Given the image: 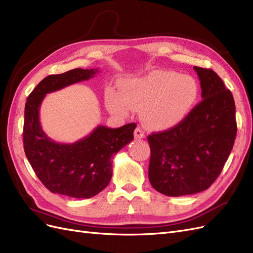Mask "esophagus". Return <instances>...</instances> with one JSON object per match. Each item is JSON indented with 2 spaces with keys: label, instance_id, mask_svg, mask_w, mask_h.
<instances>
[{
  "label": "esophagus",
  "instance_id": "34e87169",
  "mask_svg": "<svg viewBox=\"0 0 253 253\" xmlns=\"http://www.w3.org/2000/svg\"><path fill=\"white\" fill-rule=\"evenodd\" d=\"M134 137L136 139H141L144 138V132L140 127H137L135 131H134Z\"/></svg>",
  "mask_w": 253,
  "mask_h": 253
}]
</instances>
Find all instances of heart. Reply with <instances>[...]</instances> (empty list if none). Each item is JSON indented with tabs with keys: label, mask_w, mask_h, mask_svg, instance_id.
<instances>
[{
	"label": "heart",
	"mask_w": 253,
	"mask_h": 253,
	"mask_svg": "<svg viewBox=\"0 0 253 253\" xmlns=\"http://www.w3.org/2000/svg\"><path fill=\"white\" fill-rule=\"evenodd\" d=\"M122 94L109 87V109L125 115L128 108L140 112L143 124L151 128H167L178 125L193 110L200 96V85L189 75L155 71L144 77L126 80Z\"/></svg>",
	"instance_id": "obj_1"
}]
</instances>
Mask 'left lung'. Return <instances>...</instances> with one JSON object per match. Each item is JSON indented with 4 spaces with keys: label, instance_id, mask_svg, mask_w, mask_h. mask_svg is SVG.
I'll return each instance as SVG.
<instances>
[{
    "label": "left lung",
    "instance_id": "left-lung-1",
    "mask_svg": "<svg viewBox=\"0 0 253 253\" xmlns=\"http://www.w3.org/2000/svg\"><path fill=\"white\" fill-rule=\"evenodd\" d=\"M203 100L175 126L148 136L149 180L167 196L202 192L218 177L236 137L235 104L219 76L193 67Z\"/></svg>",
    "mask_w": 253,
    "mask_h": 253
}]
</instances>
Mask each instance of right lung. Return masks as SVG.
Returning a JSON list of instances; mask_svg holds the SVG:
<instances>
[{
    "instance_id": "right-lung-1",
    "label": "right lung",
    "mask_w": 253,
    "mask_h": 253,
    "mask_svg": "<svg viewBox=\"0 0 253 253\" xmlns=\"http://www.w3.org/2000/svg\"><path fill=\"white\" fill-rule=\"evenodd\" d=\"M98 72V68H75L47 76L27 97L24 151L38 178L52 193L75 198L97 195L112 178V156L134 139L135 124L118 128L98 126L88 136L74 143L53 141L42 129L39 111L46 94L88 80Z\"/></svg>"
}]
</instances>
